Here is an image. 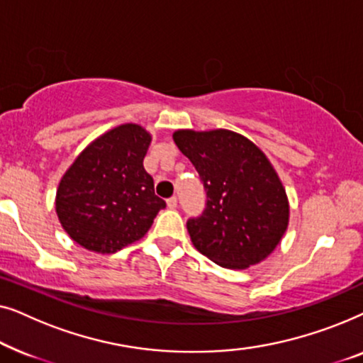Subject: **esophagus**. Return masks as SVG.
I'll return each instance as SVG.
<instances>
[{"label": "esophagus", "mask_w": 363, "mask_h": 363, "mask_svg": "<svg viewBox=\"0 0 363 363\" xmlns=\"http://www.w3.org/2000/svg\"><path fill=\"white\" fill-rule=\"evenodd\" d=\"M167 205H168V208H177V205H178V200H177V196H172V198H168L167 200Z\"/></svg>", "instance_id": "1"}]
</instances>
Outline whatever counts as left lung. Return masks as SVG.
I'll return each instance as SVG.
<instances>
[{
    "instance_id": "left-lung-1",
    "label": "left lung",
    "mask_w": 363,
    "mask_h": 363,
    "mask_svg": "<svg viewBox=\"0 0 363 363\" xmlns=\"http://www.w3.org/2000/svg\"><path fill=\"white\" fill-rule=\"evenodd\" d=\"M206 191L200 216L186 221L193 246L230 269L257 264L274 251L289 223L284 186L264 153L231 130H177Z\"/></svg>"
}]
</instances>
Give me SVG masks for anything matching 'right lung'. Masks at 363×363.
<instances>
[{
    "label": "right lung",
    "mask_w": 363,
    "mask_h": 363,
    "mask_svg": "<svg viewBox=\"0 0 363 363\" xmlns=\"http://www.w3.org/2000/svg\"><path fill=\"white\" fill-rule=\"evenodd\" d=\"M150 140L145 128L123 123L96 138L62 177L56 211L77 245L117 252L150 230L167 206L143 168Z\"/></svg>",
    "instance_id": "add662e5"
}]
</instances>
